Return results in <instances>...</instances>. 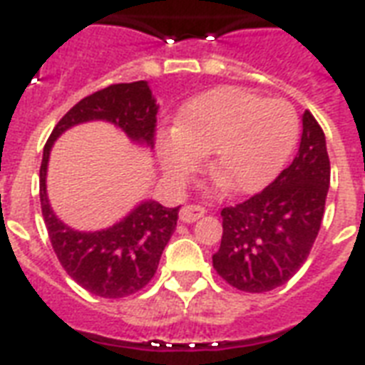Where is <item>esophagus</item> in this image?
Returning <instances> with one entry per match:
<instances>
[{
  "label": "esophagus",
  "mask_w": 365,
  "mask_h": 365,
  "mask_svg": "<svg viewBox=\"0 0 365 365\" xmlns=\"http://www.w3.org/2000/svg\"><path fill=\"white\" fill-rule=\"evenodd\" d=\"M202 216H205V208H202V206L187 205L180 210V220H182L183 223H193L197 222V220H200Z\"/></svg>",
  "instance_id": "1"
}]
</instances>
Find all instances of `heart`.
I'll use <instances>...</instances> for the list:
<instances>
[{
  "instance_id": "heart-1",
  "label": "heart",
  "mask_w": 365,
  "mask_h": 365,
  "mask_svg": "<svg viewBox=\"0 0 365 365\" xmlns=\"http://www.w3.org/2000/svg\"><path fill=\"white\" fill-rule=\"evenodd\" d=\"M299 134L297 113L286 100H263L237 87H220L183 106L176 128L157 136V153L172 178L187 176L202 153L229 191L265 185L288 159Z\"/></svg>"
}]
</instances>
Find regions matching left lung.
I'll return each instance as SVG.
<instances>
[{
    "mask_svg": "<svg viewBox=\"0 0 365 365\" xmlns=\"http://www.w3.org/2000/svg\"><path fill=\"white\" fill-rule=\"evenodd\" d=\"M329 157L322 126L309 110L295 159L263 191L222 210V244L212 265L233 288L263 294L305 263L322 225Z\"/></svg>",
    "mask_w": 365,
    "mask_h": 365,
    "instance_id": "obj_1",
    "label": "left lung"
}]
</instances>
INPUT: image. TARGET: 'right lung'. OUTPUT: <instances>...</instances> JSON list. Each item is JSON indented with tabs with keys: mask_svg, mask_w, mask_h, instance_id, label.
<instances>
[{
	"mask_svg": "<svg viewBox=\"0 0 365 365\" xmlns=\"http://www.w3.org/2000/svg\"><path fill=\"white\" fill-rule=\"evenodd\" d=\"M96 119L113 123L130 140L153 148L157 104L148 83H117L96 91L77 102L51 132L39 168V199L48 239L64 271L91 294L119 299L151 282L163 250L176 229L180 206L165 208L155 200H145L113 227L94 233L73 231L54 216L45 185L51 148L70 126Z\"/></svg>",
	"mask_w": 365,
	"mask_h": 365,
	"instance_id": "obj_1",
	"label": "right lung"
}]
</instances>
